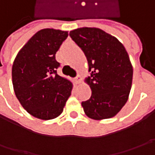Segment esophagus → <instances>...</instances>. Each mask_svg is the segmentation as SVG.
Instances as JSON below:
<instances>
[{"instance_id": "1", "label": "esophagus", "mask_w": 155, "mask_h": 155, "mask_svg": "<svg viewBox=\"0 0 155 155\" xmlns=\"http://www.w3.org/2000/svg\"><path fill=\"white\" fill-rule=\"evenodd\" d=\"M82 78H83V77H82V75L81 74H78L77 77H76V82L78 83V84H80L81 83V80H82Z\"/></svg>"}]
</instances>
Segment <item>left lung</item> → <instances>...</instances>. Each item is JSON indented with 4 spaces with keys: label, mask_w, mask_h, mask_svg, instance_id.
I'll use <instances>...</instances> for the list:
<instances>
[{
    "label": "left lung",
    "mask_w": 155,
    "mask_h": 155,
    "mask_svg": "<svg viewBox=\"0 0 155 155\" xmlns=\"http://www.w3.org/2000/svg\"><path fill=\"white\" fill-rule=\"evenodd\" d=\"M70 36L84 52L91 71L86 82L91 97L82 102L84 113L94 120L115 116L127 103L132 86L133 67L125 47L96 27L75 29Z\"/></svg>",
    "instance_id": "left-lung-1"
}]
</instances>
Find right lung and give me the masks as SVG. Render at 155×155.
<instances>
[{
  "label": "right lung",
  "instance_id": "obj_1",
  "mask_svg": "<svg viewBox=\"0 0 155 155\" xmlns=\"http://www.w3.org/2000/svg\"><path fill=\"white\" fill-rule=\"evenodd\" d=\"M68 32L52 28L35 33L21 48L12 67L15 96L27 112L51 120L63 112L72 90L71 82L57 74L56 52Z\"/></svg>",
  "mask_w": 155,
  "mask_h": 155
}]
</instances>
